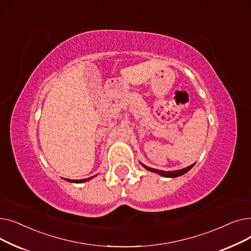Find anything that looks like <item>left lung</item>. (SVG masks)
I'll return each mask as SVG.
<instances>
[{
  "mask_svg": "<svg viewBox=\"0 0 251 251\" xmlns=\"http://www.w3.org/2000/svg\"><path fill=\"white\" fill-rule=\"evenodd\" d=\"M140 164H141V166L143 168H146L148 171H151V172H152V173H156V174H159V175H161L163 177H166V178H176V177L182 176V175H184L185 173H187L188 171L194 166V164H192L189 167H186V168L181 169V170H177V171H162V170H156V169L150 168V167H148L146 165H143L142 163H140Z\"/></svg>",
  "mask_w": 251,
  "mask_h": 251,
  "instance_id": "left-lung-1",
  "label": "left lung"
}]
</instances>
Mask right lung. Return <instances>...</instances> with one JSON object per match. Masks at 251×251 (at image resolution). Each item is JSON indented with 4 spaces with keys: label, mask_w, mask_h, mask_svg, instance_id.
I'll return each mask as SVG.
<instances>
[{
    "label": "right lung",
    "mask_w": 251,
    "mask_h": 251,
    "mask_svg": "<svg viewBox=\"0 0 251 251\" xmlns=\"http://www.w3.org/2000/svg\"><path fill=\"white\" fill-rule=\"evenodd\" d=\"M97 176V175H96ZM96 176H92V177H89V178H86V179H82V180H71V179H65L66 181H68V182H70V183H83V182H86V181H88V180H90V179H92L94 177H96Z\"/></svg>",
    "instance_id": "right-lung-1"
}]
</instances>
